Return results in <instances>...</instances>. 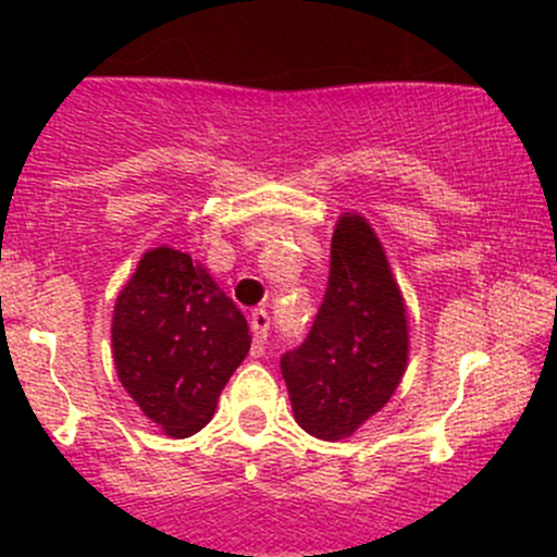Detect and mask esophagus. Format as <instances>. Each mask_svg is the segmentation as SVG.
I'll list each match as a JSON object with an SVG mask.
<instances>
[{"label":"esophagus","instance_id":"obj_1","mask_svg":"<svg viewBox=\"0 0 557 557\" xmlns=\"http://www.w3.org/2000/svg\"><path fill=\"white\" fill-rule=\"evenodd\" d=\"M249 326H251V332H255V348H257V354H260L262 346H265V341H268V330H271V317H268L265 308H255V311H251Z\"/></svg>","mask_w":557,"mask_h":557}]
</instances>
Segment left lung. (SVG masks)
<instances>
[{
    "instance_id": "1",
    "label": "left lung",
    "mask_w": 557,
    "mask_h": 557,
    "mask_svg": "<svg viewBox=\"0 0 557 557\" xmlns=\"http://www.w3.org/2000/svg\"><path fill=\"white\" fill-rule=\"evenodd\" d=\"M407 348L405 300L386 251L370 222L346 211L311 332L281 357L297 423L319 440L357 432L397 392Z\"/></svg>"
}]
</instances>
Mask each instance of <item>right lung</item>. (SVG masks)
Here are the masks:
<instances>
[{"label": "right lung", "mask_w": 557, "mask_h": 557, "mask_svg": "<svg viewBox=\"0 0 557 557\" xmlns=\"http://www.w3.org/2000/svg\"><path fill=\"white\" fill-rule=\"evenodd\" d=\"M244 313L203 265L158 246L114 302L112 354L125 392L171 437H190L249 354Z\"/></svg>", "instance_id": "1"}]
</instances>
